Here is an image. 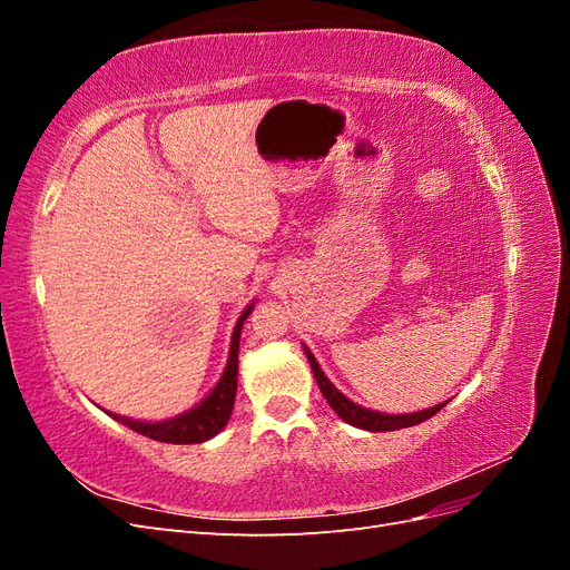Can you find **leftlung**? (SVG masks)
<instances>
[{
  "mask_svg": "<svg viewBox=\"0 0 570 570\" xmlns=\"http://www.w3.org/2000/svg\"><path fill=\"white\" fill-rule=\"evenodd\" d=\"M308 356V364H312V371L316 375V383L323 392V396L331 404V409L337 413V416L350 423L354 428H364L371 430V433H387V430H400V428H411V425H419L423 421H428L430 416H435V413L446 404H438L433 409H425V411H416V413H402V416H390V413H377V411H368L364 406H358L354 402H350L347 396H344L331 381H327L325 373L321 371L318 361L314 358V354L304 350Z\"/></svg>",
  "mask_w": 570,
  "mask_h": 570,
  "instance_id": "left-lung-1",
  "label": "left lung"
}]
</instances>
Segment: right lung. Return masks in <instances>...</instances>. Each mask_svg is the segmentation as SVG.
I'll use <instances>...</instances> for the list:
<instances>
[{"label": "right lung", "instance_id": "right-lung-1", "mask_svg": "<svg viewBox=\"0 0 570 570\" xmlns=\"http://www.w3.org/2000/svg\"><path fill=\"white\" fill-rule=\"evenodd\" d=\"M249 314H252V306L245 308V314L239 316L235 331H233L230 356H228L226 371H223L214 392L206 396L199 406L183 413V416H178V419H170L164 423H140V421H130L124 416H114V419L118 423L128 425L130 430H135V433H140V435L151 438L157 442H170V444H197L204 440H212L216 433H220V430L226 428L230 413H233V404H235L239 333H243V323Z\"/></svg>", "mask_w": 570, "mask_h": 570}]
</instances>
